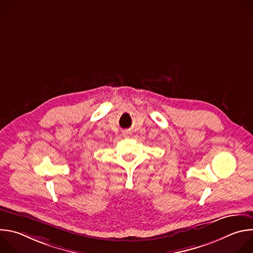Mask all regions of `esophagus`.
<instances>
[{
  "label": "esophagus",
  "instance_id": "obj_1",
  "mask_svg": "<svg viewBox=\"0 0 253 253\" xmlns=\"http://www.w3.org/2000/svg\"><path fill=\"white\" fill-rule=\"evenodd\" d=\"M124 135H125V136H126V135H130V132H128V131H127V132H125V133H124Z\"/></svg>",
  "mask_w": 253,
  "mask_h": 253
}]
</instances>
